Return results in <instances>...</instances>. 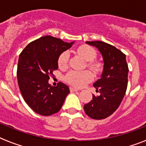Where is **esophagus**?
Instances as JSON below:
<instances>
[{"label": "esophagus", "instance_id": "34e87169", "mask_svg": "<svg viewBox=\"0 0 146 146\" xmlns=\"http://www.w3.org/2000/svg\"><path fill=\"white\" fill-rule=\"evenodd\" d=\"M78 91V89L74 88H72V87L70 88V91H71V92H74V91Z\"/></svg>", "mask_w": 146, "mask_h": 146}]
</instances>
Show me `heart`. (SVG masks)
Returning <instances> with one entry per match:
<instances>
[{"instance_id":"obj_1","label":"heart","mask_w":146,"mask_h":146,"mask_svg":"<svg viewBox=\"0 0 146 146\" xmlns=\"http://www.w3.org/2000/svg\"><path fill=\"white\" fill-rule=\"evenodd\" d=\"M77 52L80 56L87 61V66L94 72H99L101 69V64L94 60L97 53L95 49L91 46L83 44L77 49ZM69 60V54L67 51H64L59 55L58 64L60 68L65 69L68 66ZM94 76L89 71H70L65 77V81L69 85L77 88H81L86 86L87 83L91 82Z\"/></svg>"}]
</instances>
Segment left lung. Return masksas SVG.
<instances>
[{"mask_svg": "<svg viewBox=\"0 0 146 146\" xmlns=\"http://www.w3.org/2000/svg\"><path fill=\"white\" fill-rule=\"evenodd\" d=\"M86 44L96 47L101 52L104 69L101 78L94 83L100 95L94 94L92 100L84 105V110L93 119H104L118 109L126 94L129 72L126 55L113 45L101 41Z\"/></svg>", "mask_w": 146, "mask_h": 146, "instance_id": "1", "label": "left lung"}]
</instances>
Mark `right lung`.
<instances>
[{"label":"right lung","instance_id":"obj_1","mask_svg":"<svg viewBox=\"0 0 146 146\" xmlns=\"http://www.w3.org/2000/svg\"><path fill=\"white\" fill-rule=\"evenodd\" d=\"M74 42L67 43L51 36H45L28 44L18 60L17 81L20 92L35 113L47 116L58 113L69 94L63 82L49 84L53 71L58 69V59Z\"/></svg>","mask_w":146,"mask_h":146}]
</instances>
